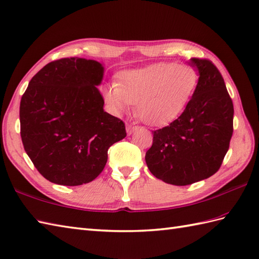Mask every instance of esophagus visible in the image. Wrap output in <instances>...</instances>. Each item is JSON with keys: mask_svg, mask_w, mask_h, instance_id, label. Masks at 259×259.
I'll list each match as a JSON object with an SVG mask.
<instances>
[{"mask_svg": "<svg viewBox=\"0 0 259 259\" xmlns=\"http://www.w3.org/2000/svg\"><path fill=\"white\" fill-rule=\"evenodd\" d=\"M138 129V126L137 125H134V124H126V134L128 135H131L134 133L135 130Z\"/></svg>", "mask_w": 259, "mask_h": 259, "instance_id": "obj_1", "label": "esophagus"}]
</instances>
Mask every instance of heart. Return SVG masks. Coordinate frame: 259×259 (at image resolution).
Segmentation results:
<instances>
[{"mask_svg": "<svg viewBox=\"0 0 259 259\" xmlns=\"http://www.w3.org/2000/svg\"><path fill=\"white\" fill-rule=\"evenodd\" d=\"M198 84L196 71L174 62L125 71L119 83L110 84L106 100L115 113L128 111L136 102L137 115L150 125H164L184 111Z\"/></svg>", "mask_w": 259, "mask_h": 259, "instance_id": "obj_1", "label": "heart"}]
</instances>
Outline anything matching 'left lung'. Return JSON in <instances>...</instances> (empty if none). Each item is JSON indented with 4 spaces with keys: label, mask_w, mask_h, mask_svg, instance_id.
Segmentation results:
<instances>
[{
    "label": "left lung",
    "mask_w": 259,
    "mask_h": 259,
    "mask_svg": "<svg viewBox=\"0 0 259 259\" xmlns=\"http://www.w3.org/2000/svg\"><path fill=\"white\" fill-rule=\"evenodd\" d=\"M199 80L184 112L152 131L146 162L156 178L175 186L207 179L221 168L233 136L234 104L223 75L207 59H190Z\"/></svg>",
    "instance_id": "8db88e82"
}]
</instances>
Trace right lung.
<instances>
[{
  "mask_svg": "<svg viewBox=\"0 0 259 259\" xmlns=\"http://www.w3.org/2000/svg\"><path fill=\"white\" fill-rule=\"evenodd\" d=\"M103 67L95 60L63 58L31 79L20 103L24 150L53 184L80 186L96 179L108 149L126 136L122 120L103 110Z\"/></svg>",
  "mask_w": 259,
  "mask_h": 259,
  "instance_id": "add662e5",
  "label": "right lung"
}]
</instances>
